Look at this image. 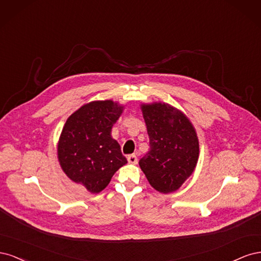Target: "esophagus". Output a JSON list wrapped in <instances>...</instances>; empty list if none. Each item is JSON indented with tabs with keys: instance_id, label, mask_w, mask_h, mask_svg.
I'll list each match as a JSON object with an SVG mask.
<instances>
[{
	"instance_id": "obj_1",
	"label": "esophagus",
	"mask_w": 261,
	"mask_h": 261,
	"mask_svg": "<svg viewBox=\"0 0 261 261\" xmlns=\"http://www.w3.org/2000/svg\"><path fill=\"white\" fill-rule=\"evenodd\" d=\"M127 161L129 164H136L137 163V156L135 154H129L127 156Z\"/></svg>"
}]
</instances>
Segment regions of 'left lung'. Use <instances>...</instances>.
I'll return each instance as SVG.
<instances>
[{
    "label": "left lung",
    "instance_id": "obj_1",
    "mask_svg": "<svg viewBox=\"0 0 261 261\" xmlns=\"http://www.w3.org/2000/svg\"><path fill=\"white\" fill-rule=\"evenodd\" d=\"M150 149L139 167L155 191H177L193 174L199 158V141L189 118L164 102L140 105Z\"/></svg>",
    "mask_w": 261,
    "mask_h": 261
}]
</instances>
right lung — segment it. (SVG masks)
<instances>
[{
  "label": "right lung",
  "mask_w": 261,
  "mask_h": 261,
  "mask_svg": "<svg viewBox=\"0 0 261 261\" xmlns=\"http://www.w3.org/2000/svg\"><path fill=\"white\" fill-rule=\"evenodd\" d=\"M123 110L113 100L91 101L70 115L62 129L58 143L61 168L91 194L103 191L114 173L127 163L111 136Z\"/></svg>",
  "instance_id": "obj_1"
}]
</instances>
